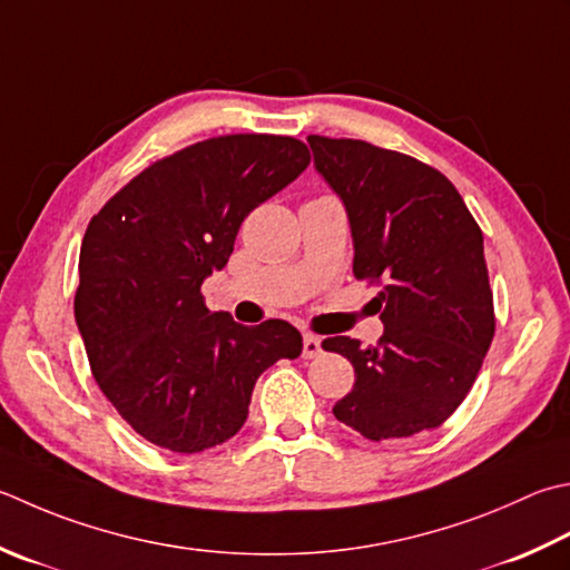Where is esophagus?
<instances>
[{"label":"esophagus","instance_id":"34e87169","mask_svg":"<svg viewBox=\"0 0 570 570\" xmlns=\"http://www.w3.org/2000/svg\"><path fill=\"white\" fill-rule=\"evenodd\" d=\"M321 338L314 336V333H306L304 336V358H316V355H321Z\"/></svg>","mask_w":570,"mask_h":570}]
</instances>
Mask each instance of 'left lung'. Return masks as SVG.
Returning a JSON list of instances; mask_svg holds the SVG:
<instances>
[{
    "label": "left lung",
    "instance_id": "obj_1",
    "mask_svg": "<svg viewBox=\"0 0 570 570\" xmlns=\"http://www.w3.org/2000/svg\"><path fill=\"white\" fill-rule=\"evenodd\" d=\"M308 145L348 215L355 278L383 286L373 298L385 326L377 345L323 341L355 371L333 415L373 442L440 428L494 338L482 229L448 177L410 155L348 138L308 136Z\"/></svg>",
    "mask_w": 570,
    "mask_h": 570
}]
</instances>
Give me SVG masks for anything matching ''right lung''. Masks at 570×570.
<instances>
[{
    "label": "right lung",
    "instance_id": "right-lung-1",
    "mask_svg": "<svg viewBox=\"0 0 570 570\" xmlns=\"http://www.w3.org/2000/svg\"><path fill=\"white\" fill-rule=\"evenodd\" d=\"M288 136H222L153 163L88 222L73 314L98 387L140 438L195 454L234 438L252 390L301 333L242 326L199 294L244 217L308 167Z\"/></svg>",
    "mask_w": 570,
    "mask_h": 570
}]
</instances>
